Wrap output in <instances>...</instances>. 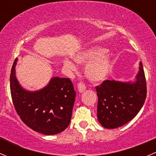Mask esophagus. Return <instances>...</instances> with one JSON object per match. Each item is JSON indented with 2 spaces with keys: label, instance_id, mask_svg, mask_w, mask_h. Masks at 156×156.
I'll list each match as a JSON object with an SVG mask.
<instances>
[{
  "label": "esophagus",
  "instance_id": "obj_1",
  "mask_svg": "<svg viewBox=\"0 0 156 156\" xmlns=\"http://www.w3.org/2000/svg\"><path fill=\"white\" fill-rule=\"evenodd\" d=\"M77 87H78V92H79V93L84 92V91L86 90L85 85H84L83 83H79V84H78V86H77Z\"/></svg>",
  "mask_w": 156,
  "mask_h": 156
}]
</instances>
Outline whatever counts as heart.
<instances>
[{
  "mask_svg": "<svg viewBox=\"0 0 156 156\" xmlns=\"http://www.w3.org/2000/svg\"><path fill=\"white\" fill-rule=\"evenodd\" d=\"M106 50L100 47H93L81 51L74 56V60L78 64H87L85 75L93 83H100L108 78L112 69V58L104 54ZM64 67L70 72L76 71V66L69 59L64 60Z\"/></svg>",
  "mask_w": 156,
  "mask_h": 156,
  "instance_id": "b5f03b06",
  "label": "heart"
}]
</instances>
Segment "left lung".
<instances>
[{
    "instance_id": "obj_1",
    "label": "left lung",
    "mask_w": 156,
    "mask_h": 156,
    "mask_svg": "<svg viewBox=\"0 0 156 156\" xmlns=\"http://www.w3.org/2000/svg\"><path fill=\"white\" fill-rule=\"evenodd\" d=\"M98 97L97 119L103 127L114 129L136 115L146 97V82L142 62L134 81L106 80L96 87Z\"/></svg>"
}]
</instances>
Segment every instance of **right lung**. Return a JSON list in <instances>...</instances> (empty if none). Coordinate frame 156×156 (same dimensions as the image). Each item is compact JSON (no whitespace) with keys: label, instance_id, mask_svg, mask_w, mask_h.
<instances>
[{"label":"right lung","instance_id":"1","mask_svg":"<svg viewBox=\"0 0 156 156\" xmlns=\"http://www.w3.org/2000/svg\"><path fill=\"white\" fill-rule=\"evenodd\" d=\"M16 59L11 69L10 93L17 114L34 131L54 135L69 125L75 100L73 84L69 78L53 77L39 90L24 89L16 76Z\"/></svg>","mask_w":156,"mask_h":156}]
</instances>
